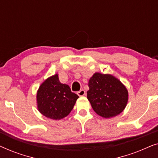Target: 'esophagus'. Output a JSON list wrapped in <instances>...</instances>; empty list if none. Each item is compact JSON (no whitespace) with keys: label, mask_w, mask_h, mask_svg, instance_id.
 <instances>
[{"label":"esophagus","mask_w":158,"mask_h":158,"mask_svg":"<svg viewBox=\"0 0 158 158\" xmlns=\"http://www.w3.org/2000/svg\"><path fill=\"white\" fill-rule=\"evenodd\" d=\"M77 95H78L79 96H85V91L83 89H82V90H80V91L77 92Z\"/></svg>","instance_id":"34e87169"}]
</instances>
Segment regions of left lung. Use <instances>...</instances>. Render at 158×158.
<instances>
[{
  "label": "left lung",
  "instance_id": "1",
  "mask_svg": "<svg viewBox=\"0 0 158 158\" xmlns=\"http://www.w3.org/2000/svg\"><path fill=\"white\" fill-rule=\"evenodd\" d=\"M88 87L87 98L94 111L101 117L117 116L127 106L128 90L114 75L95 73L89 79Z\"/></svg>",
  "mask_w": 158,
  "mask_h": 158
}]
</instances>
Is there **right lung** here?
Listing matches in <instances>:
<instances>
[{"mask_svg": "<svg viewBox=\"0 0 158 158\" xmlns=\"http://www.w3.org/2000/svg\"><path fill=\"white\" fill-rule=\"evenodd\" d=\"M78 98L68 85L60 83L57 73L47 78L39 88L36 93L37 109L47 118L60 120L70 113Z\"/></svg>", "mask_w": 158, "mask_h": 158, "instance_id": "add662e5", "label": "right lung"}]
</instances>
